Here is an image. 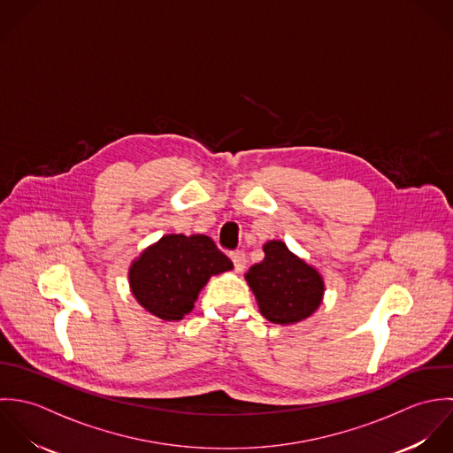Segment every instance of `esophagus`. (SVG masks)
<instances>
[{
    "label": "esophagus",
    "mask_w": 453,
    "mask_h": 453,
    "mask_svg": "<svg viewBox=\"0 0 453 453\" xmlns=\"http://www.w3.org/2000/svg\"><path fill=\"white\" fill-rule=\"evenodd\" d=\"M231 256V261L234 265V270L236 272H243L245 266H247V257H245V252L243 250H234L229 254Z\"/></svg>",
    "instance_id": "obj_1"
}]
</instances>
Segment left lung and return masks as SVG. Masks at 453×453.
I'll list each match as a JSON object with an SVG mask.
<instances>
[{
	"mask_svg": "<svg viewBox=\"0 0 453 453\" xmlns=\"http://www.w3.org/2000/svg\"><path fill=\"white\" fill-rule=\"evenodd\" d=\"M261 313L273 324H294L310 317L320 304L324 281L317 270L296 257L285 243L265 245V261L247 273Z\"/></svg>",
	"mask_w": 453,
	"mask_h": 453,
	"instance_id": "obj_1",
	"label": "left lung"
}]
</instances>
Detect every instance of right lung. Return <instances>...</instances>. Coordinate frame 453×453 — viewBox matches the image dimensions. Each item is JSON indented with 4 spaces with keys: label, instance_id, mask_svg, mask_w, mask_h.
<instances>
[{
    "label": "right lung",
    "instance_id": "right-lung-1",
    "mask_svg": "<svg viewBox=\"0 0 453 453\" xmlns=\"http://www.w3.org/2000/svg\"><path fill=\"white\" fill-rule=\"evenodd\" d=\"M231 268V259L211 238L168 234L133 263L129 283L147 311L163 320H180L208 278Z\"/></svg>",
    "mask_w": 453,
    "mask_h": 453
}]
</instances>
